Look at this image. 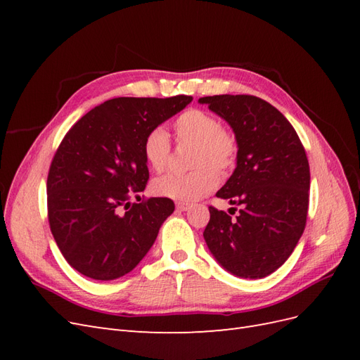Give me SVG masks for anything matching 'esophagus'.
Wrapping results in <instances>:
<instances>
[{"label":"esophagus","mask_w":360,"mask_h":360,"mask_svg":"<svg viewBox=\"0 0 360 360\" xmlns=\"http://www.w3.org/2000/svg\"><path fill=\"white\" fill-rule=\"evenodd\" d=\"M176 207H177V209H179L180 212H186V210H189V209H191V204H188V202H183V201H179V202L176 204Z\"/></svg>","instance_id":"1"}]
</instances>
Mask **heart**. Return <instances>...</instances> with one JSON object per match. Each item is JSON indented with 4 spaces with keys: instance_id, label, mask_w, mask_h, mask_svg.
Returning <instances> with one entry per match:
<instances>
[{
    "instance_id": "b5f03b06",
    "label": "heart",
    "mask_w": 360,
    "mask_h": 360,
    "mask_svg": "<svg viewBox=\"0 0 360 360\" xmlns=\"http://www.w3.org/2000/svg\"><path fill=\"white\" fill-rule=\"evenodd\" d=\"M176 139L180 144H192L189 167L184 174H167L156 179L151 189L159 197L179 201H195L212 192L222 176L230 172L237 162L238 143L236 135L210 112L200 108H189L176 122ZM143 155L150 168L162 172L171 158L169 135L162 126L150 129L143 141Z\"/></svg>"
}]
</instances>
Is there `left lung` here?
Wrapping results in <instances>:
<instances>
[{"label": "left lung", "instance_id": "1", "mask_svg": "<svg viewBox=\"0 0 360 360\" xmlns=\"http://www.w3.org/2000/svg\"><path fill=\"white\" fill-rule=\"evenodd\" d=\"M200 103L225 118L236 134L237 167L216 197L234 210L240 207L231 217L210 205L204 240L233 275L264 278L285 263L307 225V151L288 120L257 96H207Z\"/></svg>", "mask_w": 360, "mask_h": 360}]
</instances>
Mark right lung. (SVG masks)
<instances>
[{
    "instance_id": "right-lung-1",
    "label": "right lung",
    "mask_w": 360,
    "mask_h": 360,
    "mask_svg": "<svg viewBox=\"0 0 360 360\" xmlns=\"http://www.w3.org/2000/svg\"><path fill=\"white\" fill-rule=\"evenodd\" d=\"M191 102L184 94L117 97L63 138L48 172V221L63 257L84 276H124L153 246L174 202L158 197L130 204L148 181L143 141Z\"/></svg>"
}]
</instances>
